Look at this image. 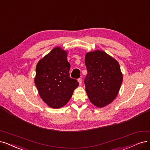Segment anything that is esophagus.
I'll return each mask as SVG.
<instances>
[{
    "mask_svg": "<svg viewBox=\"0 0 150 150\" xmlns=\"http://www.w3.org/2000/svg\"><path fill=\"white\" fill-rule=\"evenodd\" d=\"M78 82L79 83L80 85L81 84V83H82V79L81 78H79L78 79Z\"/></svg>",
    "mask_w": 150,
    "mask_h": 150,
    "instance_id": "esophagus-1",
    "label": "esophagus"
}]
</instances>
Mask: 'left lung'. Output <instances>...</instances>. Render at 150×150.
<instances>
[{
  "instance_id": "1",
  "label": "left lung",
  "mask_w": 150,
  "mask_h": 150,
  "mask_svg": "<svg viewBox=\"0 0 150 150\" xmlns=\"http://www.w3.org/2000/svg\"><path fill=\"white\" fill-rule=\"evenodd\" d=\"M85 64L87 74L84 83L90 101L99 108L111 103L122 82L118 62L105 52L96 50L87 53Z\"/></svg>"
}]
</instances>
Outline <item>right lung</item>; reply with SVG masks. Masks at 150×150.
Listing matches in <instances>:
<instances>
[{"label":"right lung","instance_id":"1","mask_svg":"<svg viewBox=\"0 0 150 150\" xmlns=\"http://www.w3.org/2000/svg\"><path fill=\"white\" fill-rule=\"evenodd\" d=\"M67 53L55 47L38 62L34 79L39 95L50 107L59 108L67 104L79 82L70 77Z\"/></svg>","mask_w":150,"mask_h":150}]
</instances>
